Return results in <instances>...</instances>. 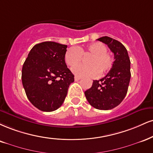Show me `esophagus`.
Masks as SVG:
<instances>
[{
    "label": "esophagus",
    "instance_id": "1",
    "mask_svg": "<svg viewBox=\"0 0 153 153\" xmlns=\"http://www.w3.org/2000/svg\"><path fill=\"white\" fill-rule=\"evenodd\" d=\"M80 79H81V78H80V77L75 76V81H78V80H80Z\"/></svg>",
    "mask_w": 153,
    "mask_h": 153
}]
</instances>
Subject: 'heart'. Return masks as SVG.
<instances>
[{
    "label": "heart",
    "mask_w": 153,
    "mask_h": 153,
    "mask_svg": "<svg viewBox=\"0 0 153 153\" xmlns=\"http://www.w3.org/2000/svg\"><path fill=\"white\" fill-rule=\"evenodd\" d=\"M88 56L87 65L76 66L73 73L78 76L93 77L98 74L102 76L111 69L113 58L107 52L103 43L96 42L85 47H71L66 51L65 61L70 67H74L82 61V56Z\"/></svg>",
    "instance_id": "b5f03b06"
}]
</instances>
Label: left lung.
<instances>
[{
    "mask_svg": "<svg viewBox=\"0 0 153 153\" xmlns=\"http://www.w3.org/2000/svg\"><path fill=\"white\" fill-rule=\"evenodd\" d=\"M97 40L108 45L114 53L115 60L109 73L100 80H93L85 95L93 108L111 110L120 104L127 94L131 77L130 60L127 49L120 42L108 36Z\"/></svg>",
    "mask_w": 153,
    "mask_h": 153,
    "instance_id": "1",
    "label": "left lung"
}]
</instances>
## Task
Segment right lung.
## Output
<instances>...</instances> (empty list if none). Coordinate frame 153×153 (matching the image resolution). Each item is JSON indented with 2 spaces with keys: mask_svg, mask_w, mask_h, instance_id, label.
I'll use <instances>...</instances> for the list:
<instances>
[{
  "mask_svg": "<svg viewBox=\"0 0 153 153\" xmlns=\"http://www.w3.org/2000/svg\"><path fill=\"white\" fill-rule=\"evenodd\" d=\"M67 45L46 41L35 45L22 68V82L30 102L41 111L60 108L74 75L65 61Z\"/></svg>",
  "mask_w": 153,
  "mask_h": 153,
  "instance_id": "1",
  "label": "right lung"
}]
</instances>
